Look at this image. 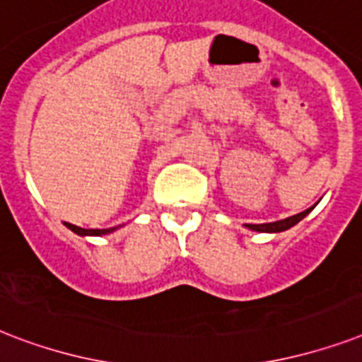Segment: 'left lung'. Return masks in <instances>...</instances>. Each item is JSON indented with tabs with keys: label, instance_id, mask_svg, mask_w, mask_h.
Wrapping results in <instances>:
<instances>
[{
	"label": "left lung",
	"instance_id": "1",
	"mask_svg": "<svg viewBox=\"0 0 362 362\" xmlns=\"http://www.w3.org/2000/svg\"><path fill=\"white\" fill-rule=\"evenodd\" d=\"M317 204V203H315ZM314 206H310V209H306L304 212H300V214H295V216H289V218H286V220H280V221H272V223H244V227H247L250 231H255V233H281V231H287V229H291L293 226H297L298 221L303 220V218H306V216L312 212V210L315 209Z\"/></svg>",
	"mask_w": 362,
	"mask_h": 362
}]
</instances>
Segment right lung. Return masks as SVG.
<instances>
[{
  "label": "right lung",
  "mask_w": 362,
  "mask_h": 362,
  "mask_svg": "<svg viewBox=\"0 0 362 362\" xmlns=\"http://www.w3.org/2000/svg\"><path fill=\"white\" fill-rule=\"evenodd\" d=\"M65 226H67V229L75 233V235H78V237H103V235H109V233L116 231L120 227H110V229H82V227H76L73 223H65Z\"/></svg>",
  "instance_id": "1"
}]
</instances>
